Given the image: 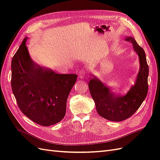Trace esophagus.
<instances>
[{
    "mask_svg": "<svg viewBox=\"0 0 160 160\" xmlns=\"http://www.w3.org/2000/svg\"><path fill=\"white\" fill-rule=\"evenodd\" d=\"M85 72L84 70H81L79 71V76H78V78L80 79H83L85 77Z\"/></svg>",
    "mask_w": 160,
    "mask_h": 160,
    "instance_id": "esophagus-1",
    "label": "esophagus"
}]
</instances>
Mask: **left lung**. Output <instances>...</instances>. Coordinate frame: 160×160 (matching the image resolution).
<instances>
[{"label": "left lung", "instance_id": "1", "mask_svg": "<svg viewBox=\"0 0 160 160\" xmlns=\"http://www.w3.org/2000/svg\"><path fill=\"white\" fill-rule=\"evenodd\" d=\"M125 39L132 43L139 61V69L134 85L131 87L127 93H114L112 88L106 86L95 76H93L88 83L97 112L101 117L112 122H122L131 117L146 99L148 90L149 67L146 53L133 37H126Z\"/></svg>", "mask_w": 160, "mask_h": 160}]
</instances>
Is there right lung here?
<instances>
[{"mask_svg": "<svg viewBox=\"0 0 160 160\" xmlns=\"http://www.w3.org/2000/svg\"><path fill=\"white\" fill-rule=\"evenodd\" d=\"M24 38L11 62V87L19 109L36 123L49 126L65 115L76 74H58L33 61Z\"/></svg>", "mask_w": 160, "mask_h": 160, "instance_id": "1", "label": "right lung"}]
</instances>
